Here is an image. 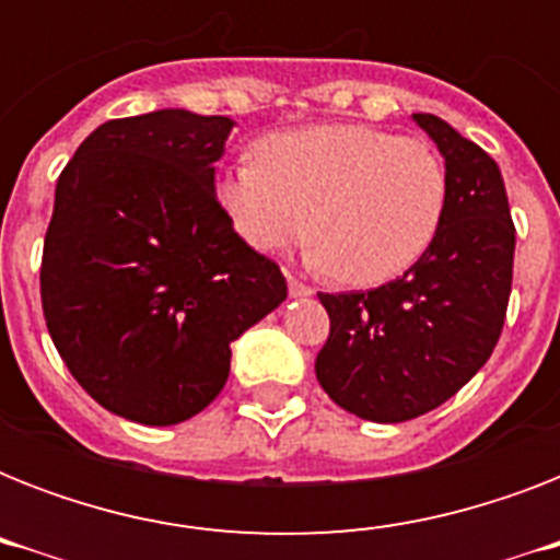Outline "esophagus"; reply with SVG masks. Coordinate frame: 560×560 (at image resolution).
Listing matches in <instances>:
<instances>
[{
  "label": "esophagus",
  "mask_w": 560,
  "mask_h": 560,
  "mask_svg": "<svg viewBox=\"0 0 560 560\" xmlns=\"http://www.w3.org/2000/svg\"><path fill=\"white\" fill-rule=\"evenodd\" d=\"M288 288H290V296H296V299L311 296V293H314V288H311V284H305L302 279H296V276H288Z\"/></svg>",
  "instance_id": "obj_1"
}]
</instances>
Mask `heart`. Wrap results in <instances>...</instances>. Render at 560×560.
Instances as JSON below:
<instances>
[{"mask_svg": "<svg viewBox=\"0 0 560 560\" xmlns=\"http://www.w3.org/2000/svg\"><path fill=\"white\" fill-rule=\"evenodd\" d=\"M218 202L258 253H288L311 232L314 261L349 284H381L424 255L447 206L433 144L366 125L267 136L258 162L218 179Z\"/></svg>", "mask_w": 560, "mask_h": 560, "instance_id": "b5f03b06", "label": "heart"}]
</instances>
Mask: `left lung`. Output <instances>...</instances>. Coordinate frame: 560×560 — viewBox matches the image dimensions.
<instances>
[{
  "label": "left lung",
  "mask_w": 560,
  "mask_h": 560,
  "mask_svg": "<svg viewBox=\"0 0 560 560\" xmlns=\"http://www.w3.org/2000/svg\"><path fill=\"white\" fill-rule=\"evenodd\" d=\"M412 118L447 171L433 244L389 284L319 293L331 334L316 381L334 404L381 424L442 407L486 366L512 296L514 223L497 162L439 116Z\"/></svg>",
  "instance_id": "8db88e82"
}]
</instances>
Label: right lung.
<instances>
[{
	"mask_svg": "<svg viewBox=\"0 0 560 560\" xmlns=\"http://www.w3.org/2000/svg\"><path fill=\"white\" fill-rule=\"evenodd\" d=\"M232 118H113L55 188L39 296L55 349L101 407L179 424L218 398L232 342L288 299L214 197Z\"/></svg>",
	"mask_w": 560,
	"mask_h": 560,
	"instance_id": "obj_1",
	"label": "right lung"
}]
</instances>
